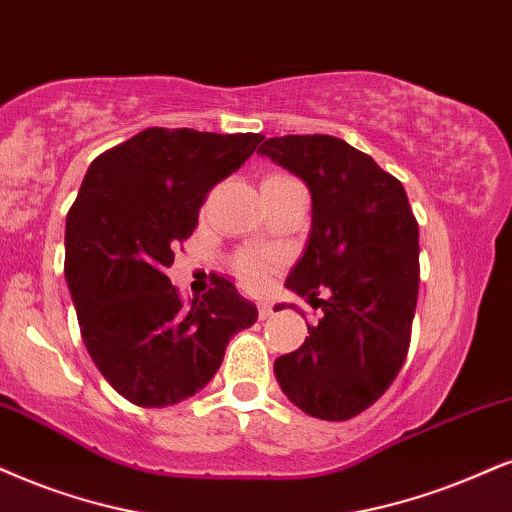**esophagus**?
Segmentation results:
<instances>
[{"label":"esophagus","mask_w":512,"mask_h":512,"mask_svg":"<svg viewBox=\"0 0 512 512\" xmlns=\"http://www.w3.org/2000/svg\"><path fill=\"white\" fill-rule=\"evenodd\" d=\"M258 315H261V320H268L270 315H273V304H268V301H261V304H258Z\"/></svg>","instance_id":"obj_1"}]
</instances>
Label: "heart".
<instances>
[{
	"instance_id": "obj_1",
	"label": "heart",
	"mask_w": 512,
	"mask_h": 512,
	"mask_svg": "<svg viewBox=\"0 0 512 512\" xmlns=\"http://www.w3.org/2000/svg\"><path fill=\"white\" fill-rule=\"evenodd\" d=\"M239 273H242L246 285L258 287L268 277V263L258 256H244L239 261Z\"/></svg>"
}]
</instances>
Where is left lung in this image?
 <instances>
[{
    "label": "left lung",
    "mask_w": 512,
    "mask_h": 512,
    "mask_svg": "<svg viewBox=\"0 0 512 512\" xmlns=\"http://www.w3.org/2000/svg\"><path fill=\"white\" fill-rule=\"evenodd\" d=\"M258 154L311 192V230L285 287L323 308L306 342L277 358L275 377L304 413L349 420L380 399L406 361L420 285L418 220L401 182L339 137H270Z\"/></svg>",
    "instance_id": "1"
}]
</instances>
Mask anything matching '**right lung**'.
Masks as SVG:
<instances>
[{
	"label": "right lung",
	"mask_w": 512,
	"mask_h": 512,
	"mask_svg": "<svg viewBox=\"0 0 512 512\" xmlns=\"http://www.w3.org/2000/svg\"><path fill=\"white\" fill-rule=\"evenodd\" d=\"M263 137L149 128L92 161L66 218V282L94 365L123 399L166 408L201 391L256 304L225 277L182 304L166 268L208 189Z\"/></svg>",
	"instance_id": "obj_1"
}]
</instances>
